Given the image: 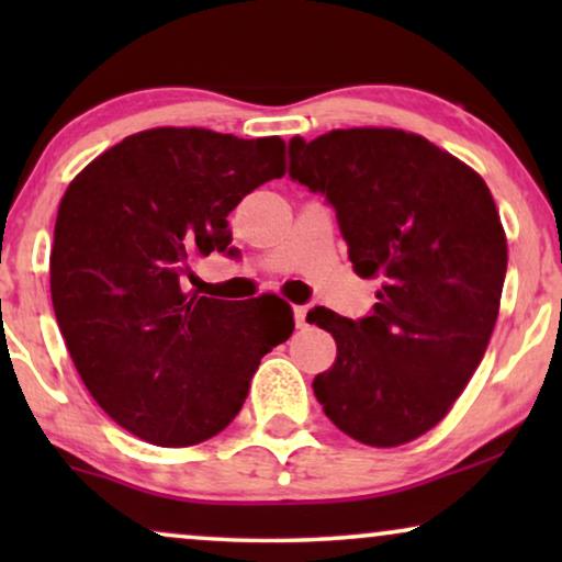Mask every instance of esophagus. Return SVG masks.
Here are the masks:
<instances>
[{
	"instance_id": "obj_1",
	"label": "esophagus",
	"mask_w": 562,
	"mask_h": 562,
	"mask_svg": "<svg viewBox=\"0 0 562 562\" xmlns=\"http://www.w3.org/2000/svg\"><path fill=\"white\" fill-rule=\"evenodd\" d=\"M294 325L299 329L306 327V306H294Z\"/></svg>"
}]
</instances>
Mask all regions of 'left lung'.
Returning a JSON list of instances; mask_svg holds the SVG:
<instances>
[{
  "mask_svg": "<svg viewBox=\"0 0 562 562\" xmlns=\"http://www.w3.org/2000/svg\"><path fill=\"white\" fill-rule=\"evenodd\" d=\"M289 176L335 210L358 276H379L371 314L314 306L337 360L312 389L337 429L394 448L440 422L494 333L506 235L486 181L404 130H333L289 140Z\"/></svg>",
  "mask_w": 562,
  "mask_h": 562,
  "instance_id": "1",
  "label": "left lung"
}]
</instances>
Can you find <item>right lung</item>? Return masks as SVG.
Returning a JSON list of instances; mask_svg holds the SVG:
<instances>
[{"mask_svg": "<svg viewBox=\"0 0 562 562\" xmlns=\"http://www.w3.org/2000/svg\"><path fill=\"white\" fill-rule=\"evenodd\" d=\"M281 137L199 127L130 135L71 181L58 206L50 296L76 371L140 440L187 448L225 429L260 358L294 333L291 306L187 294L199 256H237L227 214L281 179Z\"/></svg>", "mask_w": 562, "mask_h": 562, "instance_id": "right-lung-1", "label": "right lung"}]
</instances>
